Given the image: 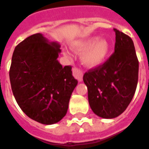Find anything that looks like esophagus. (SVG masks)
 Listing matches in <instances>:
<instances>
[{
  "label": "esophagus",
  "instance_id": "esophagus-1",
  "mask_svg": "<svg viewBox=\"0 0 149 149\" xmlns=\"http://www.w3.org/2000/svg\"><path fill=\"white\" fill-rule=\"evenodd\" d=\"M72 74L74 76V77L76 79H77L79 81H82V78H83V72L81 69L78 68H72Z\"/></svg>",
  "mask_w": 149,
  "mask_h": 149
}]
</instances>
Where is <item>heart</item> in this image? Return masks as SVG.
<instances>
[{
  "instance_id": "1",
  "label": "heart",
  "mask_w": 149,
  "mask_h": 149,
  "mask_svg": "<svg viewBox=\"0 0 149 149\" xmlns=\"http://www.w3.org/2000/svg\"><path fill=\"white\" fill-rule=\"evenodd\" d=\"M76 52H83L81 60L88 67H96L102 64L106 59L110 49V45L106 39L91 37L87 39L76 41L72 45Z\"/></svg>"
}]
</instances>
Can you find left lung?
<instances>
[{
	"label": "left lung",
	"instance_id": "8db88e82",
	"mask_svg": "<svg viewBox=\"0 0 149 149\" xmlns=\"http://www.w3.org/2000/svg\"><path fill=\"white\" fill-rule=\"evenodd\" d=\"M114 31V52L103 65L91 68L83 77L91 109L105 119L115 118L125 112L138 82L139 61L133 41L124 33Z\"/></svg>",
	"mask_w": 149,
	"mask_h": 149
}]
</instances>
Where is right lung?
<instances>
[{
	"label": "right lung",
	"mask_w": 149,
	"mask_h": 149,
	"mask_svg": "<svg viewBox=\"0 0 149 149\" xmlns=\"http://www.w3.org/2000/svg\"><path fill=\"white\" fill-rule=\"evenodd\" d=\"M60 47L36 33L17 45L12 57L9 79L15 99L29 118L43 125L66 115L78 82L71 66L62 67L57 61Z\"/></svg>",
	"instance_id": "add662e5"
}]
</instances>
